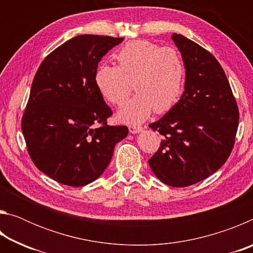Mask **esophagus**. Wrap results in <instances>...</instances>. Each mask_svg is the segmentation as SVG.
Segmentation results:
<instances>
[{"label":"esophagus","mask_w":253,"mask_h":253,"mask_svg":"<svg viewBox=\"0 0 253 253\" xmlns=\"http://www.w3.org/2000/svg\"><path fill=\"white\" fill-rule=\"evenodd\" d=\"M128 128H129L130 134H138V132L143 130V127L140 126H129Z\"/></svg>","instance_id":"1"}]
</instances>
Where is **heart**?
<instances>
[{
	"instance_id": "1",
	"label": "heart",
	"mask_w": 253,
	"mask_h": 253,
	"mask_svg": "<svg viewBox=\"0 0 253 253\" xmlns=\"http://www.w3.org/2000/svg\"><path fill=\"white\" fill-rule=\"evenodd\" d=\"M118 67L100 65L95 84L100 95L110 104L122 106L117 118L125 124L146 121L154 110L165 113L176 104L182 93L185 69L182 58L173 48H161L153 42L136 40L126 43L116 54Z\"/></svg>"
}]
</instances>
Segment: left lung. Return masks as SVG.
<instances>
[{
  "label": "left lung",
  "instance_id": "8db88e82",
  "mask_svg": "<svg viewBox=\"0 0 253 253\" xmlns=\"http://www.w3.org/2000/svg\"><path fill=\"white\" fill-rule=\"evenodd\" d=\"M172 40L185 68L184 91L166 115L149 125L163 139L148 164L161 182L184 187L209 177L228 160L239 109L217 60L182 34L174 33Z\"/></svg>",
  "mask_w": 253,
  "mask_h": 253
}]
</instances>
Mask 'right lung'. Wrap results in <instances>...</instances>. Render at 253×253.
<instances>
[{
    "mask_svg": "<svg viewBox=\"0 0 253 253\" xmlns=\"http://www.w3.org/2000/svg\"><path fill=\"white\" fill-rule=\"evenodd\" d=\"M123 40L77 36L52 51L34 76L22 132L34 165L54 181L75 187L93 182L128 135L126 126L107 125L113 111L95 84L98 63Z\"/></svg>",
    "mask_w": 253,
    "mask_h": 253,
    "instance_id": "add662e5",
    "label": "right lung"
}]
</instances>
